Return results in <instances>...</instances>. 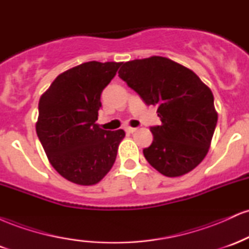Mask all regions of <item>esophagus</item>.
<instances>
[{"mask_svg": "<svg viewBox=\"0 0 249 249\" xmlns=\"http://www.w3.org/2000/svg\"><path fill=\"white\" fill-rule=\"evenodd\" d=\"M125 131H126L127 133H133L137 131V127H126L125 128Z\"/></svg>", "mask_w": 249, "mask_h": 249, "instance_id": "esophagus-1", "label": "esophagus"}]
</instances>
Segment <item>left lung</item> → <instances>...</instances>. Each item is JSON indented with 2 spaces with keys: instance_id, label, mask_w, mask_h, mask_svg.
<instances>
[{
  "instance_id": "left-lung-1",
  "label": "left lung",
  "mask_w": 249,
  "mask_h": 249,
  "mask_svg": "<svg viewBox=\"0 0 249 249\" xmlns=\"http://www.w3.org/2000/svg\"><path fill=\"white\" fill-rule=\"evenodd\" d=\"M118 76L146 105L157 107L161 125L150 128L146 160L166 177L184 176L204 160L218 122L211 89L192 70L166 57L122 63Z\"/></svg>"
}]
</instances>
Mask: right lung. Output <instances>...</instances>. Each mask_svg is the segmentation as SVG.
<instances>
[{"mask_svg":"<svg viewBox=\"0 0 249 249\" xmlns=\"http://www.w3.org/2000/svg\"><path fill=\"white\" fill-rule=\"evenodd\" d=\"M122 63L87 62L56 77L41 96L36 132L48 159L63 178L95 185L113 166L123 130L96 124L101 95Z\"/></svg>","mask_w":249,"mask_h":249,"instance_id":"right-lung-1","label":"right lung"}]
</instances>
